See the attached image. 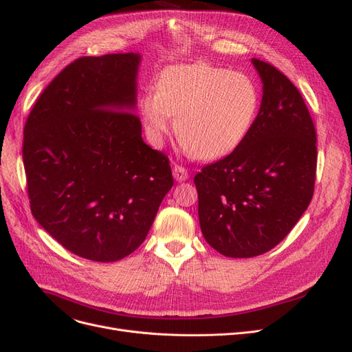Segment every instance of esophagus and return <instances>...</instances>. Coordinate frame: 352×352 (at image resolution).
<instances>
[{
    "label": "esophagus",
    "mask_w": 352,
    "mask_h": 352,
    "mask_svg": "<svg viewBox=\"0 0 352 352\" xmlns=\"http://www.w3.org/2000/svg\"><path fill=\"white\" fill-rule=\"evenodd\" d=\"M173 175H174V178L178 181V182H182V181H186V179H188L190 178V174H188V171L184 168V166H181V165H175L174 168H173Z\"/></svg>",
    "instance_id": "obj_1"
}]
</instances>
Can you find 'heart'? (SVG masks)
<instances>
[{
  "label": "heart",
  "instance_id": "b5f03b06",
  "mask_svg": "<svg viewBox=\"0 0 352 352\" xmlns=\"http://www.w3.org/2000/svg\"><path fill=\"white\" fill-rule=\"evenodd\" d=\"M260 108V91L245 74L210 63L165 68L157 91L140 100L145 133L161 145L175 117V133L186 153L202 160L223 158L248 137Z\"/></svg>",
  "mask_w": 352,
  "mask_h": 352
}]
</instances>
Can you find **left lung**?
<instances>
[{"label":"left lung","instance_id":"1","mask_svg":"<svg viewBox=\"0 0 352 352\" xmlns=\"http://www.w3.org/2000/svg\"><path fill=\"white\" fill-rule=\"evenodd\" d=\"M251 63L263 82L251 131L194 178L202 235L231 258L261 255L283 241L309 206L317 170V134L300 91L271 64Z\"/></svg>","mask_w":352,"mask_h":352}]
</instances>
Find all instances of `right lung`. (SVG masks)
I'll list each match as a JSON object with an SVG mask.
<instances>
[{
	"label": "right lung",
	"instance_id": "obj_1",
	"mask_svg": "<svg viewBox=\"0 0 352 352\" xmlns=\"http://www.w3.org/2000/svg\"><path fill=\"white\" fill-rule=\"evenodd\" d=\"M140 64L138 52L76 60L43 91L24 128L31 212L91 261L134 252L174 186L168 158L141 135Z\"/></svg>",
	"mask_w": 352,
	"mask_h": 352
}]
</instances>
